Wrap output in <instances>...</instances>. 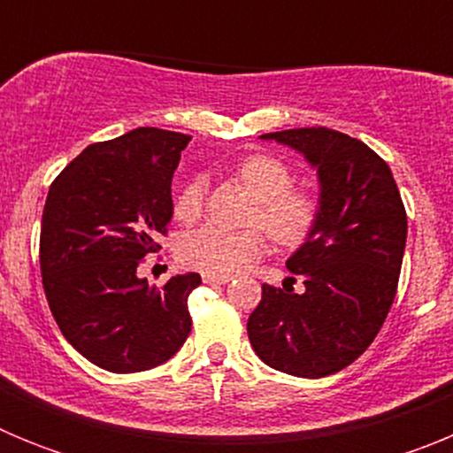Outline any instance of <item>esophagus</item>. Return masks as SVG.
<instances>
[{
	"instance_id": "esophagus-1",
	"label": "esophagus",
	"mask_w": 453,
	"mask_h": 453,
	"mask_svg": "<svg viewBox=\"0 0 453 453\" xmlns=\"http://www.w3.org/2000/svg\"><path fill=\"white\" fill-rule=\"evenodd\" d=\"M202 279H203V283H211V286H213V283H229L231 281V276H218V274H203Z\"/></svg>"
}]
</instances>
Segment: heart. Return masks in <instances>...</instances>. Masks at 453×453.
<instances>
[{"label": "heart", "instance_id": "1", "mask_svg": "<svg viewBox=\"0 0 453 453\" xmlns=\"http://www.w3.org/2000/svg\"><path fill=\"white\" fill-rule=\"evenodd\" d=\"M235 174L254 192L256 199H261L251 224H261L279 245H302L318 222L319 203L313 192L292 188L295 177L290 167L274 156L254 154L235 167ZM203 195L206 181L202 177L183 183L174 197V218L186 224L195 222L203 211ZM265 247V235L258 229L226 231L219 226H202L181 240L179 256L192 270L229 276L240 265L256 261Z\"/></svg>", "mask_w": 453, "mask_h": 453}]
</instances>
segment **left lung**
<instances>
[{
	"label": "left lung",
	"instance_id": "1",
	"mask_svg": "<svg viewBox=\"0 0 453 453\" xmlns=\"http://www.w3.org/2000/svg\"><path fill=\"white\" fill-rule=\"evenodd\" d=\"M261 138L297 150L318 170L319 215L286 263L306 290L265 283L247 319L250 342L265 365L286 374H335L372 345L395 302L406 208L388 163L361 140L326 127Z\"/></svg>",
	"mask_w": 453,
	"mask_h": 453
}]
</instances>
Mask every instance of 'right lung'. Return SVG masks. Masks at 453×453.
I'll return each instance as SVG.
<instances>
[{"mask_svg": "<svg viewBox=\"0 0 453 453\" xmlns=\"http://www.w3.org/2000/svg\"><path fill=\"white\" fill-rule=\"evenodd\" d=\"M190 135L140 127L88 145L54 179L40 226L50 311L88 361L118 374L170 361L190 334L195 272L163 288L138 276L172 219V177Z\"/></svg>", "mask_w": 453, "mask_h": 453, "instance_id": "obj_1", "label": "right lung"}]
</instances>
